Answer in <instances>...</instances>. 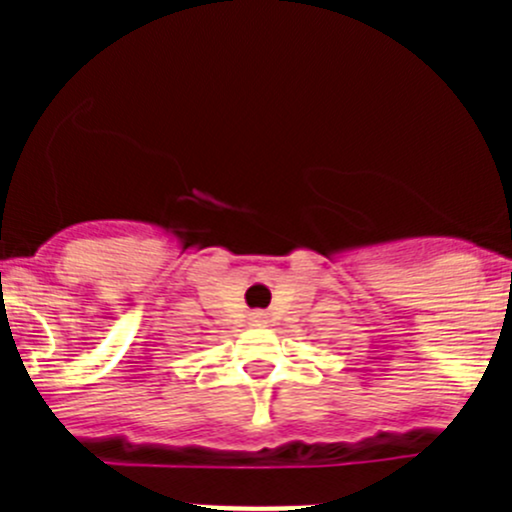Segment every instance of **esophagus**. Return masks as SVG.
Listing matches in <instances>:
<instances>
[{
    "label": "esophagus",
    "mask_w": 512,
    "mask_h": 512,
    "mask_svg": "<svg viewBox=\"0 0 512 512\" xmlns=\"http://www.w3.org/2000/svg\"><path fill=\"white\" fill-rule=\"evenodd\" d=\"M264 318H266V312H264V310L251 312V323H264Z\"/></svg>",
    "instance_id": "34e87169"
}]
</instances>
